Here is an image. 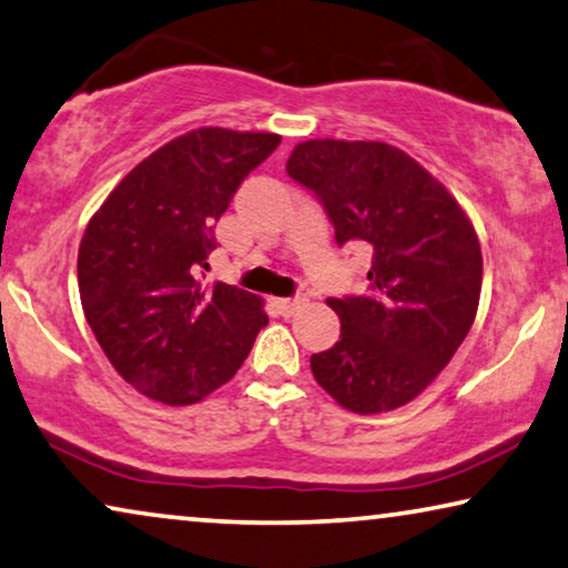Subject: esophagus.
<instances>
[{"instance_id": "esophagus-1", "label": "esophagus", "mask_w": 568, "mask_h": 568, "mask_svg": "<svg viewBox=\"0 0 568 568\" xmlns=\"http://www.w3.org/2000/svg\"><path fill=\"white\" fill-rule=\"evenodd\" d=\"M278 304V310H282V315L284 317H292V315H297V312L304 307V304H307V297H286V300H278L276 302Z\"/></svg>"}]
</instances>
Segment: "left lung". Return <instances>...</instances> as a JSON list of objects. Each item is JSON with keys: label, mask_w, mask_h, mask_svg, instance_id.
<instances>
[{"label": "left lung", "mask_w": 568, "mask_h": 568, "mask_svg": "<svg viewBox=\"0 0 568 568\" xmlns=\"http://www.w3.org/2000/svg\"><path fill=\"white\" fill-rule=\"evenodd\" d=\"M286 174L315 192L338 245H372L368 294L327 300L341 341L312 353V374L351 413L407 405L474 325L481 248L471 220L438 179L386 143H300Z\"/></svg>", "instance_id": "left-lung-1"}]
</instances>
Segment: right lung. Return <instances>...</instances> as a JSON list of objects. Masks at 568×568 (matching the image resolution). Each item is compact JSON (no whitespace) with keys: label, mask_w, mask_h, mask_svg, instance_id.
I'll list each match as a JSON object with an SVG mask.
<instances>
[{"label":"right lung","mask_w":568,"mask_h":568,"mask_svg":"<svg viewBox=\"0 0 568 568\" xmlns=\"http://www.w3.org/2000/svg\"><path fill=\"white\" fill-rule=\"evenodd\" d=\"M282 138L200 128L130 171L89 220L79 294L97 343L122 379L163 405H194L235 376L264 302L202 284L215 223Z\"/></svg>","instance_id":"right-lung-1"}]
</instances>
